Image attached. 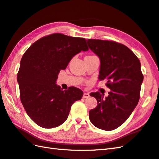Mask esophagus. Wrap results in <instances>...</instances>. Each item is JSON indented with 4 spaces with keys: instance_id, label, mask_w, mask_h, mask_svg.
<instances>
[{
    "instance_id": "esophagus-1",
    "label": "esophagus",
    "mask_w": 159,
    "mask_h": 159,
    "mask_svg": "<svg viewBox=\"0 0 159 159\" xmlns=\"http://www.w3.org/2000/svg\"><path fill=\"white\" fill-rule=\"evenodd\" d=\"M90 94L89 93H86V92H84V95H83V98H88L90 97Z\"/></svg>"
}]
</instances>
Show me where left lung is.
Returning a JSON list of instances; mask_svg holds the SVG:
<instances>
[{"label":"left lung","instance_id":"1","mask_svg":"<svg viewBox=\"0 0 159 159\" xmlns=\"http://www.w3.org/2000/svg\"><path fill=\"white\" fill-rule=\"evenodd\" d=\"M88 47L100 61L98 79L107 80L109 96L92 92L97 107L89 112L91 123L111 131L121 125L137 106L144 80L140 60L126 46L115 42L88 39Z\"/></svg>","mask_w":159,"mask_h":159}]
</instances>
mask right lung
Instances as JSON below:
<instances>
[{"mask_svg":"<svg viewBox=\"0 0 159 159\" xmlns=\"http://www.w3.org/2000/svg\"><path fill=\"white\" fill-rule=\"evenodd\" d=\"M83 38L53 34L40 38L24 54L17 74L20 99L38 125L54 128L66 121L71 107L84 92L75 87L63 90L57 80L72 58L88 47Z\"/></svg>","mask_w":159,"mask_h":159,"instance_id":"add662e5","label":"right lung"}]
</instances>
